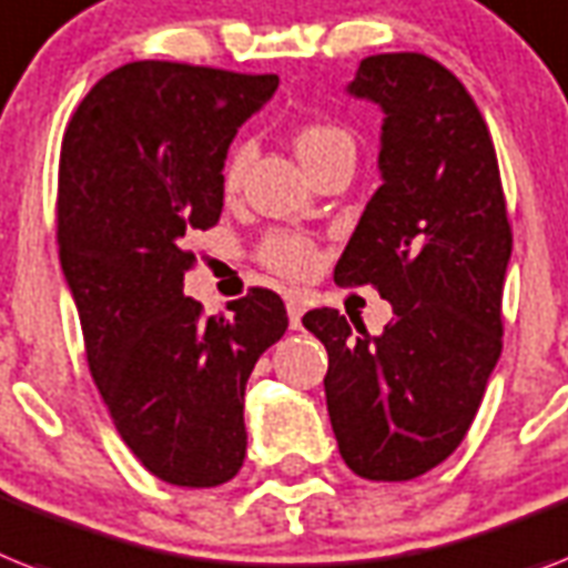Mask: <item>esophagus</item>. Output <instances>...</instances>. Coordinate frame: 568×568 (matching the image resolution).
Here are the masks:
<instances>
[{
  "label": "esophagus",
  "mask_w": 568,
  "mask_h": 568,
  "mask_svg": "<svg viewBox=\"0 0 568 568\" xmlns=\"http://www.w3.org/2000/svg\"><path fill=\"white\" fill-rule=\"evenodd\" d=\"M287 316H290V327L298 331L302 327V316H304V302L298 295H287Z\"/></svg>",
  "instance_id": "esophagus-1"
}]
</instances>
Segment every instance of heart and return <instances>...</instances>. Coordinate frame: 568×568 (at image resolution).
Returning <instances> with one entry per match:
<instances>
[{
	"instance_id": "b5f03b06",
	"label": "heart",
	"mask_w": 568,
	"mask_h": 568,
	"mask_svg": "<svg viewBox=\"0 0 568 568\" xmlns=\"http://www.w3.org/2000/svg\"><path fill=\"white\" fill-rule=\"evenodd\" d=\"M295 153L304 162L307 171H316L318 165H325L327 159L339 156V153H354V139L345 126L334 124V121H307L295 130ZM252 148L250 144H237L232 150V156L223 171V185L226 191H234L241 185L243 171L250 165ZM261 261H264L273 273L287 275V278H304L316 270V246H313L304 234L295 232H273L266 234L261 243Z\"/></svg>"
}]
</instances>
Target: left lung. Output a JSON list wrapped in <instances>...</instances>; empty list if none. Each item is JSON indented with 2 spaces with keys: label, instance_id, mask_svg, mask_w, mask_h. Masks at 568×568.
Masks as SVG:
<instances>
[{
  "label": "left lung",
  "instance_id": "obj_1",
  "mask_svg": "<svg viewBox=\"0 0 568 568\" xmlns=\"http://www.w3.org/2000/svg\"><path fill=\"white\" fill-rule=\"evenodd\" d=\"M348 92L383 110V185L334 278L374 284L395 318L379 336L331 307L302 322L327 348V415L345 464L406 481L464 442L503 354L510 223L490 130L449 69L415 51L374 54Z\"/></svg>",
  "mask_w": 568,
  "mask_h": 568
}]
</instances>
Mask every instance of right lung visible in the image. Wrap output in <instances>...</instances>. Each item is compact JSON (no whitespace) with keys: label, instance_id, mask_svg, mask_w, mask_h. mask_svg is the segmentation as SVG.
Masks as SVG:
<instances>
[{"label":"right lung","instance_id":"add662e5","mask_svg":"<svg viewBox=\"0 0 568 568\" xmlns=\"http://www.w3.org/2000/svg\"><path fill=\"white\" fill-rule=\"evenodd\" d=\"M278 89L275 74L139 60L89 89L63 135L60 266L112 424L156 479L217 487L246 456L243 392L287 331L273 290L229 316L182 295L185 237L223 211L237 126Z\"/></svg>","mask_w":568,"mask_h":568}]
</instances>
